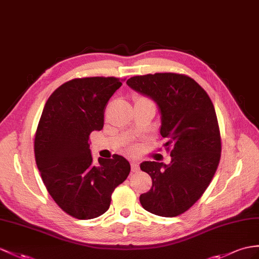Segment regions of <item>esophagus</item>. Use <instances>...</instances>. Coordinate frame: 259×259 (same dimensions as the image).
I'll return each instance as SVG.
<instances>
[{"label": "esophagus", "instance_id": "obj_1", "mask_svg": "<svg viewBox=\"0 0 259 259\" xmlns=\"http://www.w3.org/2000/svg\"><path fill=\"white\" fill-rule=\"evenodd\" d=\"M131 167H132V171L133 172H136L138 171V169H140V165L136 161H131Z\"/></svg>", "mask_w": 259, "mask_h": 259}]
</instances>
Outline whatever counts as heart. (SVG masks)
<instances>
[{
    "instance_id": "heart-1",
    "label": "heart",
    "mask_w": 259,
    "mask_h": 259,
    "mask_svg": "<svg viewBox=\"0 0 259 259\" xmlns=\"http://www.w3.org/2000/svg\"><path fill=\"white\" fill-rule=\"evenodd\" d=\"M137 100H141V101H149L148 99H145V98H138Z\"/></svg>"
}]
</instances>
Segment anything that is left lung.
I'll return each mask as SVG.
<instances>
[{"instance_id": "8db88e82", "label": "left lung", "mask_w": 259, "mask_h": 259, "mask_svg": "<svg viewBox=\"0 0 259 259\" xmlns=\"http://www.w3.org/2000/svg\"><path fill=\"white\" fill-rule=\"evenodd\" d=\"M132 89L153 99L161 115L160 135L171 162L144 161L153 186L141 194L145 210L174 218L188 211L204 193L221 158V135L210 97L192 78L163 72L135 75Z\"/></svg>"}]
</instances>
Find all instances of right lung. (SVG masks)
I'll list each match as a JSON object with an SVG mask.
<instances>
[{
  "mask_svg": "<svg viewBox=\"0 0 259 259\" xmlns=\"http://www.w3.org/2000/svg\"><path fill=\"white\" fill-rule=\"evenodd\" d=\"M122 85L118 78L72 79L50 96L35 134L34 151L44 185L62 211L90 220L109 210L114 189L127 178L124 157L92 162L89 135L101 131L110 98Z\"/></svg>",
  "mask_w": 259,
  "mask_h": 259,
  "instance_id": "right-lung-1",
  "label": "right lung"
}]
</instances>
